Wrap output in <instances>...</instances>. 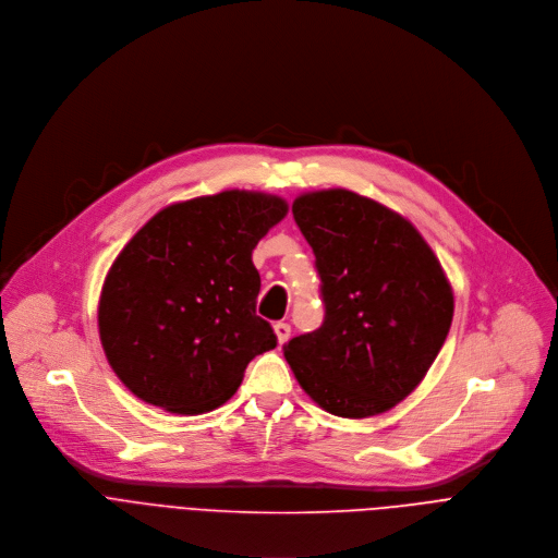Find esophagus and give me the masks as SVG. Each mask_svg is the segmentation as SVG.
Wrapping results in <instances>:
<instances>
[{"label": "esophagus", "mask_w": 558, "mask_h": 558, "mask_svg": "<svg viewBox=\"0 0 558 558\" xmlns=\"http://www.w3.org/2000/svg\"><path fill=\"white\" fill-rule=\"evenodd\" d=\"M272 329H275V333H277V341H279V345H283V343L290 339V325H288V323L279 320V323H275V325H272Z\"/></svg>", "instance_id": "esophagus-1"}]
</instances>
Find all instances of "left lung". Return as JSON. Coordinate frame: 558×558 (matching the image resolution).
Instances as JSON below:
<instances>
[{"label":"left lung","instance_id":"left-lung-1","mask_svg":"<svg viewBox=\"0 0 558 558\" xmlns=\"http://www.w3.org/2000/svg\"><path fill=\"white\" fill-rule=\"evenodd\" d=\"M292 215L316 257L325 320L286 343L283 356L327 413H385L422 383L447 341L449 277L411 221L372 197L310 191Z\"/></svg>","mask_w":558,"mask_h":558}]
</instances>
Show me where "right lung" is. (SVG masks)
<instances>
[{
    "instance_id": "obj_1",
    "label": "right lung",
    "mask_w": 558,
    "mask_h": 558,
    "mask_svg": "<svg viewBox=\"0 0 558 558\" xmlns=\"http://www.w3.org/2000/svg\"><path fill=\"white\" fill-rule=\"evenodd\" d=\"M286 215L279 195L231 189L165 206L125 244L100 290L98 333L136 398L180 415L213 411L277 348L255 312L253 251Z\"/></svg>"
}]
</instances>
